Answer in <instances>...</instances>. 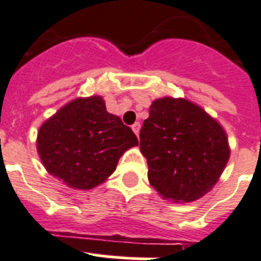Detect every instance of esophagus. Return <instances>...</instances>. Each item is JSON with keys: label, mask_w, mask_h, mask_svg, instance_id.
<instances>
[{"label": "esophagus", "mask_w": 261, "mask_h": 261, "mask_svg": "<svg viewBox=\"0 0 261 261\" xmlns=\"http://www.w3.org/2000/svg\"><path fill=\"white\" fill-rule=\"evenodd\" d=\"M131 128H133V131H134L135 134L139 135V130H141V123H139V122H135V123L131 126Z\"/></svg>", "instance_id": "obj_1"}]
</instances>
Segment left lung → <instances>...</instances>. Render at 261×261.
Instances as JSON below:
<instances>
[{"label": "left lung", "instance_id": "8db88e82", "mask_svg": "<svg viewBox=\"0 0 261 261\" xmlns=\"http://www.w3.org/2000/svg\"><path fill=\"white\" fill-rule=\"evenodd\" d=\"M139 138L150 185L173 202H192L211 192L230 156L224 127L184 97L152 101Z\"/></svg>", "mask_w": 261, "mask_h": 261}]
</instances>
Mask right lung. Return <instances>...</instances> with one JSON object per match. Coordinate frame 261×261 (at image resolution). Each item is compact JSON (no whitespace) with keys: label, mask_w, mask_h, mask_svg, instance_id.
Instances as JSON below:
<instances>
[{"label":"right lung","mask_w":261,"mask_h":261,"mask_svg":"<svg viewBox=\"0 0 261 261\" xmlns=\"http://www.w3.org/2000/svg\"><path fill=\"white\" fill-rule=\"evenodd\" d=\"M138 138L119 116L106 110L101 96L77 97L41 124L37 152L50 175L77 190L100 185Z\"/></svg>","instance_id":"right-lung-1"}]
</instances>
